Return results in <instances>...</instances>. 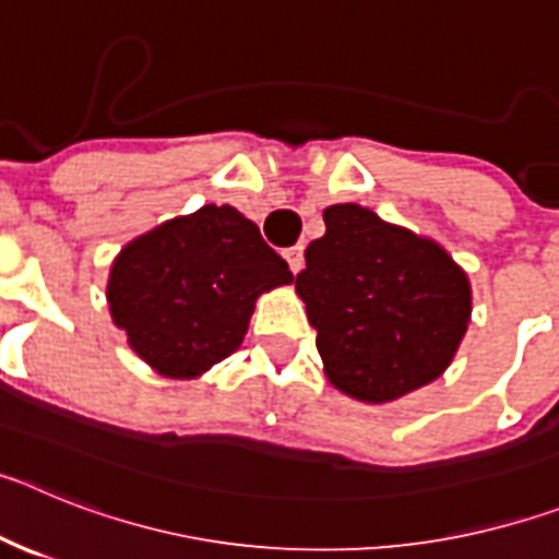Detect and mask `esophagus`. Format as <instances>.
<instances>
[{"label":"esophagus","instance_id":"obj_1","mask_svg":"<svg viewBox=\"0 0 559 559\" xmlns=\"http://www.w3.org/2000/svg\"><path fill=\"white\" fill-rule=\"evenodd\" d=\"M302 254H305V246H290V249H285V260H288L294 274H299V269H302Z\"/></svg>","mask_w":559,"mask_h":559}]
</instances>
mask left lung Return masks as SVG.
<instances>
[{"label": "left lung", "instance_id": "left-lung-1", "mask_svg": "<svg viewBox=\"0 0 559 559\" xmlns=\"http://www.w3.org/2000/svg\"><path fill=\"white\" fill-rule=\"evenodd\" d=\"M296 294L335 389L389 403L445 372L471 322V285L433 240L358 204L324 210Z\"/></svg>", "mask_w": 559, "mask_h": 559}]
</instances>
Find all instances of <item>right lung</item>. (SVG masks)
<instances>
[{
	"instance_id": "right-lung-1",
	"label": "right lung",
	"mask_w": 559,
	"mask_h": 559,
	"mask_svg": "<svg viewBox=\"0 0 559 559\" xmlns=\"http://www.w3.org/2000/svg\"><path fill=\"white\" fill-rule=\"evenodd\" d=\"M290 280L249 218L210 204L128 243L108 276V305L153 369L195 378L240 347L257 296Z\"/></svg>"
}]
</instances>
